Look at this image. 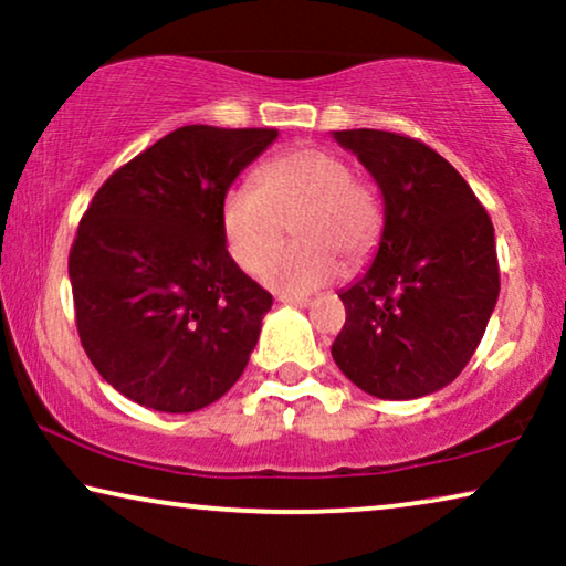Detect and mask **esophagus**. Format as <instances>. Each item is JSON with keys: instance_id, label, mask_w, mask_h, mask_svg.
Masks as SVG:
<instances>
[{"instance_id": "34e87169", "label": "esophagus", "mask_w": 566, "mask_h": 566, "mask_svg": "<svg viewBox=\"0 0 566 566\" xmlns=\"http://www.w3.org/2000/svg\"><path fill=\"white\" fill-rule=\"evenodd\" d=\"M277 301H281V304H291V306H306L308 304L306 296H289V293H277Z\"/></svg>"}]
</instances>
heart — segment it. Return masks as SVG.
I'll list each match as a JSON object with an SVG mask.
<instances>
[{
    "label": "heart",
    "mask_w": 566,
    "mask_h": 566,
    "mask_svg": "<svg viewBox=\"0 0 566 566\" xmlns=\"http://www.w3.org/2000/svg\"><path fill=\"white\" fill-rule=\"evenodd\" d=\"M292 223L297 244L274 253ZM221 231L229 254L270 289L304 296L339 275V260L363 265L384 234V203L376 188L353 175L343 154L296 146L275 154L254 175L234 185L221 203Z\"/></svg>",
    "instance_id": "heart-1"
}]
</instances>
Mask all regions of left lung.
Returning <instances> with one entry per match:
<instances>
[{
  "instance_id": "1",
  "label": "left lung",
  "mask_w": 566,
  "mask_h": 566,
  "mask_svg": "<svg viewBox=\"0 0 566 566\" xmlns=\"http://www.w3.org/2000/svg\"><path fill=\"white\" fill-rule=\"evenodd\" d=\"M384 196L374 265L339 293L332 358L378 399L443 389L482 343L500 296L494 227L469 182L428 144L391 130H335Z\"/></svg>"
}]
</instances>
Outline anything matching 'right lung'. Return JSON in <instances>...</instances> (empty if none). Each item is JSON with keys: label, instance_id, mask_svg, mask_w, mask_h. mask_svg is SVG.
Listing matches in <instances>:
<instances>
[{"label": "right lung", "instance_id": "obj_1", "mask_svg": "<svg viewBox=\"0 0 566 566\" xmlns=\"http://www.w3.org/2000/svg\"><path fill=\"white\" fill-rule=\"evenodd\" d=\"M275 128L182 126L107 177L69 252L76 332L136 405L196 412L250 360L273 296L227 250L221 203Z\"/></svg>", "mask_w": 566, "mask_h": 566}]
</instances>
